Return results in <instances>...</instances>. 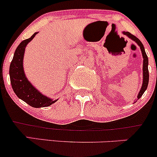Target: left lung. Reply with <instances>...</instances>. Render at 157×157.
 <instances>
[{"label": "left lung", "mask_w": 157, "mask_h": 157, "mask_svg": "<svg viewBox=\"0 0 157 157\" xmlns=\"http://www.w3.org/2000/svg\"><path fill=\"white\" fill-rule=\"evenodd\" d=\"M124 34L128 36V37L131 38L132 40H134V42H137V45L140 46V50L142 52V55H143V58H144V64H143V84H142V87L140 89V93H138V96H137V99H140V97L142 96V95L144 94V93L145 92V90H147V86H148V83H149V71H148V58H147V55L145 52L144 50V47L143 44L142 42H140V39L136 37L135 36L132 35L131 33H128V32H124Z\"/></svg>", "instance_id": "1"}]
</instances>
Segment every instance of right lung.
I'll use <instances>...</instances> for the list:
<instances>
[{
  "instance_id": "add662e5",
  "label": "right lung",
  "mask_w": 157,
  "mask_h": 157,
  "mask_svg": "<svg viewBox=\"0 0 157 157\" xmlns=\"http://www.w3.org/2000/svg\"><path fill=\"white\" fill-rule=\"evenodd\" d=\"M37 33H35L29 39H25L20 42L15 51L9 72L11 86L18 98L26 102L30 106L41 108L49 106L57 100H52L50 98L41 94V93L29 83L23 71V61L25 48Z\"/></svg>"
}]
</instances>
